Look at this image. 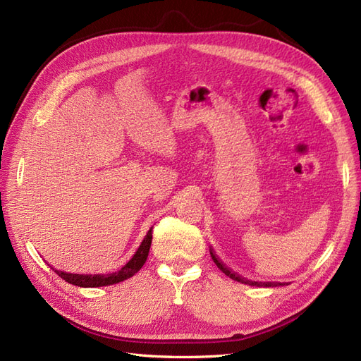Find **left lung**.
I'll list each match as a JSON object with an SVG mask.
<instances>
[{
    "label": "left lung",
    "instance_id": "1",
    "mask_svg": "<svg viewBox=\"0 0 361 361\" xmlns=\"http://www.w3.org/2000/svg\"><path fill=\"white\" fill-rule=\"evenodd\" d=\"M211 257H212V260L215 262V265L220 268L224 274L227 276V277H231L232 280H235V281H239V283H244V285H248V286H257V288H260V286H265V288H271V286H277V283H271V281H253V280H248V279H244V277H241V276H238V274H235V272H232L231 269H228L223 262L216 257V255L214 253V250H211ZM280 285V283H279Z\"/></svg>",
    "mask_w": 361,
    "mask_h": 361
}]
</instances>
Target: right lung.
<instances>
[{"label":"right lung","mask_w":361,"mask_h":361,"mask_svg":"<svg viewBox=\"0 0 361 361\" xmlns=\"http://www.w3.org/2000/svg\"><path fill=\"white\" fill-rule=\"evenodd\" d=\"M150 244H152V228L147 232V235L145 236L143 243L140 244L138 250L135 251V255L133 256L128 264L125 267L120 268L117 272H111V274H72V272H64V271H59L54 269V272L66 280L71 285L80 286V288H99V286H110V285H116V283H120L123 280H128L129 277H133L135 272H138L146 264V259L149 256V250H150Z\"/></svg>","instance_id":"add662e5"}]
</instances>
